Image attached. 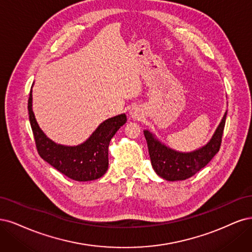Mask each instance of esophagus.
Segmentation results:
<instances>
[{
  "mask_svg": "<svg viewBox=\"0 0 252 252\" xmlns=\"http://www.w3.org/2000/svg\"><path fill=\"white\" fill-rule=\"evenodd\" d=\"M128 114L133 119H139L142 116V110L139 107H137V105H133V107L129 109Z\"/></svg>",
  "mask_w": 252,
  "mask_h": 252,
  "instance_id": "34e87169",
  "label": "esophagus"
}]
</instances>
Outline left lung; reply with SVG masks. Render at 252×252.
<instances>
[{
	"label": "left lung",
	"instance_id": "1",
	"mask_svg": "<svg viewBox=\"0 0 252 252\" xmlns=\"http://www.w3.org/2000/svg\"><path fill=\"white\" fill-rule=\"evenodd\" d=\"M226 114L227 111L209 141L191 152H180L169 148L155 134L144 129L151 163L156 174L166 181H182L197 174L220 150Z\"/></svg>",
	"mask_w": 252,
	"mask_h": 252
}]
</instances>
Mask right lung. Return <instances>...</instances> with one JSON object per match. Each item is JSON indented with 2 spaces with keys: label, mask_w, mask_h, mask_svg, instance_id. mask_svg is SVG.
<instances>
[{
  "label": "right lung",
  "mask_w": 252,
  "mask_h": 252,
  "mask_svg": "<svg viewBox=\"0 0 252 252\" xmlns=\"http://www.w3.org/2000/svg\"><path fill=\"white\" fill-rule=\"evenodd\" d=\"M28 112L37 152L51 166L70 179L79 182L96 180L107 173L109 144L120 126L126 123L125 113L102 121L84 142L77 145H63L47 137L38 126L32 109V89L28 100Z\"/></svg>",
  "instance_id": "1"
}]
</instances>
